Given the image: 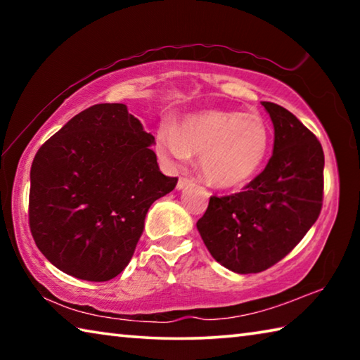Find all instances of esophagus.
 Returning a JSON list of instances; mask_svg holds the SVG:
<instances>
[{
	"label": "esophagus",
	"instance_id": "1",
	"mask_svg": "<svg viewBox=\"0 0 360 360\" xmlns=\"http://www.w3.org/2000/svg\"><path fill=\"white\" fill-rule=\"evenodd\" d=\"M193 184V179H191V178H179V181H178V191H181V188H184V187H187V186H192Z\"/></svg>",
	"mask_w": 360,
	"mask_h": 360
}]
</instances>
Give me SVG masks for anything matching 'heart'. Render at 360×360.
Segmentation results:
<instances>
[{
    "label": "heart",
    "mask_w": 360,
    "mask_h": 360,
    "mask_svg": "<svg viewBox=\"0 0 360 360\" xmlns=\"http://www.w3.org/2000/svg\"><path fill=\"white\" fill-rule=\"evenodd\" d=\"M157 149L169 163H184L198 154L200 169L211 186L233 188L257 174L270 149V130L257 114L205 111L187 115L178 129L163 125Z\"/></svg>",
    "instance_id": "b5f03b06"
}]
</instances>
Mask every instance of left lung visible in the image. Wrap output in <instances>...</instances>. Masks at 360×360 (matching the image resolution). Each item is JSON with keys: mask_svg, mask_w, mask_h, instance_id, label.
Instances as JSON below:
<instances>
[{"mask_svg": "<svg viewBox=\"0 0 360 360\" xmlns=\"http://www.w3.org/2000/svg\"><path fill=\"white\" fill-rule=\"evenodd\" d=\"M275 127L264 172L240 193L211 197L197 229L212 257L248 275L284 259L318 221L324 192V150L288 109L262 101Z\"/></svg>", "mask_w": 360, "mask_h": 360, "instance_id": "1", "label": "left lung"}]
</instances>
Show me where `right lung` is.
<instances>
[{"label":"right lung","instance_id":"1","mask_svg":"<svg viewBox=\"0 0 360 360\" xmlns=\"http://www.w3.org/2000/svg\"><path fill=\"white\" fill-rule=\"evenodd\" d=\"M154 136L122 103H101L36 152L28 219L44 257L84 281H109L133 257L150 205L176 187L152 150Z\"/></svg>","mask_w":360,"mask_h":360}]
</instances>
